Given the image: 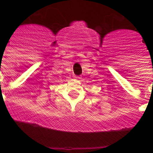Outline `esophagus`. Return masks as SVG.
Masks as SVG:
<instances>
[{
	"label": "esophagus",
	"instance_id": "1",
	"mask_svg": "<svg viewBox=\"0 0 153 153\" xmlns=\"http://www.w3.org/2000/svg\"><path fill=\"white\" fill-rule=\"evenodd\" d=\"M75 78H76L77 80H79L81 78H80V77H75Z\"/></svg>",
	"mask_w": 153,
	"mask_h": 153
}]
</instances>
